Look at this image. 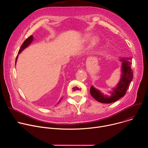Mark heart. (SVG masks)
Listing matches in <instances>:
<instances>
[{
    "instance_id": "b5f03b06",
    "label": "heart",
    "mask_w": 148,
    "mask_h": 148,
    "mask_svg": "<svg viewBox=\"0 0 148 148\" xmlns=\"http://www.w3.org/2000/svg\"><path fill=\"white\" fill-rule=\"evenodd\" d=\"M98 41V38L97 37H94L92 40V45H94L97 43Z\"/></svg>"
}]
</instances>
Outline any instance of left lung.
I'll return each mask as SVG.
<instances>
[{
  "label": "left lung",
  "mask_w": 148,
  "mask_h": 148,
  "mask_svg": "<svg viewBox=\"0 0 148 148\" xmlns=\"http://www.w3.org/2000/svg\"><path fill=\"white\" fill-rule=\"evenodd\" d=\"M120 61L122 62V75L119 82L116 87L112 89L110 95H104L100 91L91 86L90 94L97 101L104 103L114 102L123 97L129 88L134 75L133 71L131 68V58L123 57Z\"/></svg>",
  "instance_id": "left-lung-1"
}]
</instances>
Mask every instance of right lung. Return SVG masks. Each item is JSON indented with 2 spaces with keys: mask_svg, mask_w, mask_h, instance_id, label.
<instances>
[{
  "mask_svg": "<svg viewBox=\"0 0 148 148\" xmlns=\"http://www.w3.org/2000/svg\"><path fill=\"white\" fill-rule=\"evenodd\" d=\"M33 41V36L32 35V36H30L29 37H28V38L23 42V43L22 44V46H21V47H20V49L19 51H18V54H20V53L21 52H22L25 48H26L27 46H29V45L32 43V42ZM17 57H18V56L16 57V61H17ZM15 64H16V63H15ZM62 98H61V100H60L59 102H60V101H61ZM58 103H59V102H58Z\"/></svg>",
  "mask_w": 148,
  "mask_h": 148,
  "instance_id": "right-lung-1",
  "label": "right lung"
}]
</instances>
